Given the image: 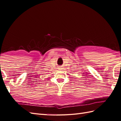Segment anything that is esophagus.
Returning a JSON list of instances; mask_svg holds the SVG:
<instances>
[{"instance_id": "34e87169", "label": "esophagus", "mask_w": 121, "mask_h": 121, "mask_svg": "<svg viewBox=\"0 0 121 121\" xmlns=\"http://www.w3.org/2000/svg\"><path fill=\"white\" fill-rule=\"evenodd\" d=\"M58 69H59V70H61V69H62V68L61 66H60L58 68Z\"/></svg>"}]
</instances>
